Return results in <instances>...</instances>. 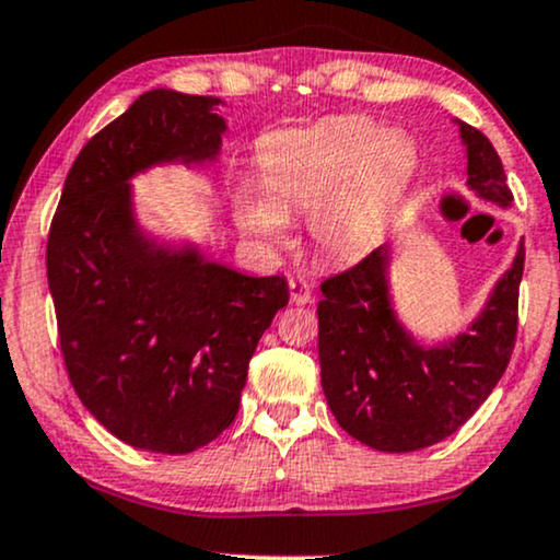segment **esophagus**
I'll use <instances>...</instances> for the list:
<instances>
[{
    "instance_id": "1",
    "label": "esophagus",
    "mask_w": 560,
    "mask_h": 560,
    "mask_svg": "<svg viewBox=\"0 0 560 560\" xmlns=\"http://www.w3.org/2000/svg\"><path fill=\"white\" fill-rule=\"evenodd\" d=\"M288 288H291V301L293 303H308L312 301V285H308L306 280H295V278H291L288 280Z\"/></svg>"
}]
</instances>
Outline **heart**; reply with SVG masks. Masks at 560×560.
<instances>
[{
    "mask_svg": "<svg viewBox=\"0 0 560 560\" xmlns=\"http://www.w3.org/2000/svg\"><path fill=\"white\" fill-rule=\"evenodd\" d=\"M261 191L241 186L236 220L252 238L275 244L288 215H306L316 254L361 257L384 236L418 171V144L399 129L382 132L365 116H337L261 144Z\"/></svg>",
    "mask_w": 560,
    "mask_h": 560,
    "instance_id": "1",
    "label": "heart"
}]
</instances>
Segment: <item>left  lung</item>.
Segmentation results:
<instances>
[{"label": "left lung", "mask_w": 560, "mask_h": 560, "mask_svg": "<svg viewBox=\"0 0 560 560\" xmlns=\"http://www.w3.org/2000/svg\"><path fill=\"white\" fill-rule=\"evenodd\" d=\"M467 186L512 205V189L491 140L459 121ZM389 248L322 282L319 365L329 410L350 436L378 452H416L452 436L486 402L516 342L524 246L493 288L470 332L441 348H420L397 322L386 282Z\"/></svg>", "instance_id": "8db88e82"}]
</instances>
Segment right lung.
Masks as SVG:
<instances>
[{
  "mask_svg": "<svg viewBox=\"0 0 560 560\" xmlns=\"http://www.w3.org/2000/svg\"><path fill=\"white\" fill-rule=\"evenodd\" d=\"M218 98L150 90L69 168L46 244L59 345L80 402L135 448L189 454L238 412L248 361L288 303L280 275L248 278L137 228L129 178L220 150Z\"/></svg>",
  "mask_w": 560,
  "mask_h": 560,
  "instance_id": "obj_1",
  "label": "right lung"
}]
</instances>
